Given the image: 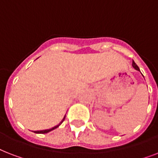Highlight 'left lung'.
<instances>
[{
    "label": "left lung",
    "mask_w": 158,
    "mask_h": 158,
    "mask_svg": "<svg viewBox=\"0 0 158 158\" xmlns=\"http://www.w3.org/2000/svg\"><path fill=\"white\" fill-rule=\"evenodd\" d=\"M132 65H133V67H134V68H135V69H136V70H138V71H140L139 68V66H138L137 64H135V61H133V64H132Z\"/></svg>",
    "instance_id": "left-lung-1"
}]
</instances>
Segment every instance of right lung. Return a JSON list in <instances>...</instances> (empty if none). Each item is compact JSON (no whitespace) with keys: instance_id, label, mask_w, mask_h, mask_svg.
Listing matches in <instances>:
<instances>
[{"instance_id":"right-lung-1","label":"right lung","mask_w":158,"mask_h":158,"mask_svg":"<svg viewBox=\"0 0 158 158\" xmlns=\"http://www.w3.org/2000/svg\"><path fill=\"white\" fill-rule=\"evenodd\" d=\"M64 119H65V115H64V118H63V119H62L61 121H60V122L59 124H58V125H56V126H54V127L51 128V129H48V130H38V131H33V132L36 133V134H47V133L50 132V131H52V130H55V129H56L57 127H59L60 125H61V123L63 122V121H64Z\"/></svg>"}]
</instances>
